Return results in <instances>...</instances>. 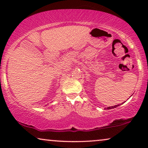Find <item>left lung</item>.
<instances>
[{"label": "left lung", "mask_w": 148, "mask_h": 148, "mask_svg": "<svg viewBox=\"0 0 148 148\" xmlns=\"http://www.w3.org/2000/svg\"><path fill=\"white\" fill-rule=\"evenodd\" d=\"M119 105L118 104V105H115V106H109V107H108V108H107V109H112V108H116V107H117V106H119Z\"/></svg>", "instance_id": "left-lung-1"}]
</instances>
